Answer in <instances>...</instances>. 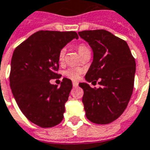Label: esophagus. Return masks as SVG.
<instances>
[{"label": "esophagus", "instance_id": "esophagus-1", "mask_svg": "<svg viewBox=\"0 0 150 150\" xmlns=\"http://www.w3.org/2000/svg\"><path fill=\"white\" fill-rule=\"evenodd\" d=\"M72 85L74 87H77L78 85H79V83H78V82H75V81H74V82H72Z\"/></svg>", "mask_w": 150, "mask_h": 150}]
</instances>
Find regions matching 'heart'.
Returning a JSON list of instances; mask_svg holds the SVG:
<instances>
[{
	"mask_svg": "<svg viewBox=\"0 0 150 150\" xmlns=\"http://www.w3.org/2000/svg\"><path fill=\"white\" fill-rule=\"evenodd\" d=\"M77 50L79 53L80 56H82L83 54H84L87 51H90L89 48L85 44H79L77 45ZM64 54H65V50L64 49H62V50H60L59 52V54H58V60L60 62H62L64 59ZM81 72L82 71L79 68H69L67 69V71H65V75L67 76V78H69L73 80H77L79 79L80 75H81Z\"/></svg>",
	"mask_w": 150,
	"mask_h": 150,
	"instance_id": "b5f03b06",
	"label": "heart"
}]
</instances>
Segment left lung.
<instances>
[{
	"label": "left lung",
	"mask_w": 150,
	"mask_h": 150,
	"mask_svg": "<svg viewBox=\"0 0 150 150\" xmlns=\"http://www.w3.org/2000/svg\"><path fill=\"white\" fill-rule=\"evenodd\" d=\"M79 35L90 45L93 62L85 79L100 87L80 83L86 118L98 124H107L122 115L131 99L136 70L135 60L127 43L105 30H83Z\"/></svg>",
	"instance_id": "8db88e82"
}]
</instances>
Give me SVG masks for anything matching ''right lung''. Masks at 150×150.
<instances>
[{
	"label": "right lung",
	"instance_id": "right-lung-1",
	"mask_svg": "<svg viewBox=\"0 0 150 150\" xmlns=\"http://www.w3.org/2000/svg\"><path fill=\"white\" fill-rule=\"evenodd\" d=\"M74 38H79L75 31L40 30L12 55L9 80L13 97L23 115L41 127H54L64 118L72 83L64 78L58 87L50 80L59 76L60 50Z\"/></svg>",
	"mask_w": 150,
	"mask_h": 150
}]
</instances>
